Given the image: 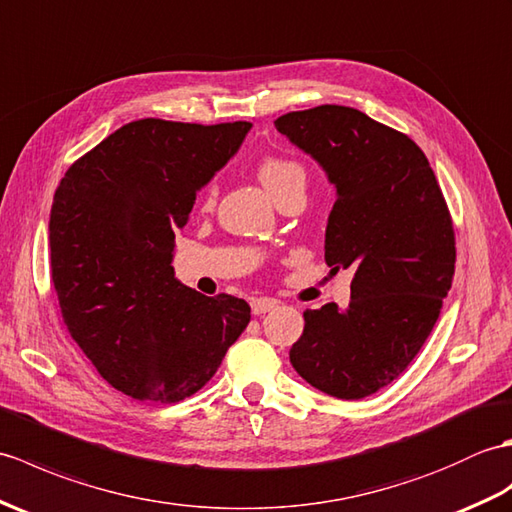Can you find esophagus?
Masks as SVG:
<instances>
[{
    "label": "esophagus",
    "mask_w": 512,
    "mask_h": 512,
    "mask_svg": "<svg viewBox=\"0 0 512 512\" xmlns=\"http://www.w3.org/2000/svg\"><path fill=\"white\" fill-rule=\"evenodd\" d=\"M276 306H278V302L271 300V298H254L252 300V313L254 315H265L269 311H274Z\"/></svg>",
    "instance_id": "esophagus-1"
}]
</instances>
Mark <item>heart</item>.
Returning a JSON list of instances; mask_svg holds the SVG:
<instances>
[{"instance_id": "b5f03b06", "label": "heart", "mask_w": 512, "mask_h": 512, "mask_svg": "<svg viewBox=\"0 0 512 512\" xmlns=\"http://www.w3.org/2000/svg\"><path fill=\"white\" fill-rule=\"evenodd\" d=\"M258 177L263 181V186L271 192V197H278L285 192L287 188L295 184H304V168L289 160V157H278V155H269L258 166ZM217 184H210L206 195H203V201L212 206L214 199H217Z\"/></svg>"}]
</instances>
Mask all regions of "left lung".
Listing matches in <instances>:
<instances>
[{"instance_id":"left-lung-1","label":"left lung","mask_w":512,"mask_h":512,"mask_svg":"<svg viewBox=\"0 0 512 512\" xmlns=\"http://www.w3.org/2000/svg\"><path fill=\"white\" fill-rule=\"evenodd\" d=\"M274 124L337 188L324 258L355 271L344 311H304L291 366L317 390L363 399L401 377L438 320L456 271L447 201L418 144L359 109L322 105Z\"/></svg>"}]
</instances>
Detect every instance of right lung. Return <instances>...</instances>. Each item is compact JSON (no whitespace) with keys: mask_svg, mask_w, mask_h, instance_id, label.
Here are the masks:
<instances>
[{"mask_svg":"<svg viewBox=\"0 0 512 512\" xmlns=\"http://www.w3.org/2000/svg\"><path fill=\"white\" fill-rule=\"evenodd\" d=\"M252 122L124 124L67 168L50 212V276L63 322L98 374L140 401L206 385L252 317L234 295L175 278V232Z\"/></svg>","mask_w":512,"mask_h":512,"instance_id":"1","label":"right lung"}]
</instances>
